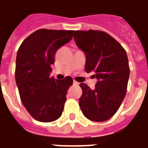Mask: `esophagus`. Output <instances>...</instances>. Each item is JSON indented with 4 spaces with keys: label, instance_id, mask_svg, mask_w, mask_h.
<instances>
[{
    "label": "esophagus",
    "instance_id": "1",
    "mask_svg": "<svg viewBox=\"0 0 148 148\" xmlns=\"http://www.w3.org/2000/svg\"><path fill=\"white\" fill-rule=\"evenodd\" d=\"M73 83H74V85H75V86H77V85H79V83H78V82H76V81H74V82H73Z\"/></svg>",
    "mask_w": 148,
    "mask_h": 148
}]
</instances>
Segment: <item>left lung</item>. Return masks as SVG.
<instances>
[{"label": "left lung", "mask_w": 148, "mask_h": 148, "mask_svg": "<svg viewBox=\"0 0 148 148\" xmlns=\"http://www.w3.org/2000/svg\"><path fill=\"white\" fill-rule=\"evenodd\" d=\"M74 41L85 53L86 73L98 79L95 89L81 83L79 99L81 110L95 122L108 120L119 110L124 99L130 68L127 53L123 46L105 32L74 31Z\"/></svg>", "instance_id": "left-lung-1"}]
</instances>
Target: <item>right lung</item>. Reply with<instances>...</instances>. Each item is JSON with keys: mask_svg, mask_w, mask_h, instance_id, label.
I'll return each instance as SVG.
<instances>
[{"mask_svg": "<svg viewBox=\"0 0 148 148\" xmlns=\"http://www.w3.org/2000/svg\"><path fill=\"white\" fill-rule=\"evenodd\" d=\"M74 30L42 29L20 45L16 59L15 79L21 103L36 120L49 123L62 115L67 90L73 79L58 80L49 76L57 50L73 38Z\"/></svg>", "mask_w": 148, "mask_h": 148, "instance_id": "1", "label": "right lung"}]
</instances>
